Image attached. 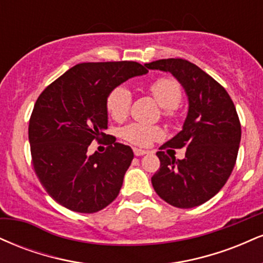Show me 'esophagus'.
Instances as JSON below:
<instances>
[{"instance_id": "1", "label": "esophagus", "mask_w": 263, "mask_h": 263, "mask_svg": "<svg viewBox=\"0 0 263 263\" xmlns=\"http://www.w3.org/2000/svg\"><path fill=\"white\" fill-rule=\"evenodd\" d=\"M134 153L136 157H140V156H144L148 153V151H144V149H140V148H134Z\"/></svg>"}]
</instances>
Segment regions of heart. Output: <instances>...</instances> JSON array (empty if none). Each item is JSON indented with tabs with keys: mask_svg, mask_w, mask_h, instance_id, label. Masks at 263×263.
Returning a JSON list of instances; mask_svg holds the SVG:
<instances>
[{
	"mask_svg": "<svg viewBox=\"0 0 263 263\" xmlns=\"http://www.w3.org/2000/svg\"><path fill=\"white\" fill-rule=\"evenodd\" d=\"M149 91L153 99L163 107L165 116H172L174 108L182 101V87L173 78H159L149 85ZM132 102V93L126 86H117L108 93L106 107L114 120L121 121L127 116ZM122 137L136 146L146 147L152 141L158 140L163 136V131L158 126L144 125V123H131L121 131Z\"/></svg>",
	"mask_w": 263,
	"mask_h": 263,
	"instance_id": "obj_1",
	"label": "heart"
}]
</instances>
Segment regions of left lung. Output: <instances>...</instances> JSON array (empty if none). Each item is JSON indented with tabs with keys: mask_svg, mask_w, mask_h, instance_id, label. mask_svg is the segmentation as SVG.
Here are the masks:
<instances>
[{
	"mask_svg": "<svg viewBox=\"0 0 263 263\" xmlns=\"http://www.w3.org/2000/svg\"><path fill=\"white\" fill-rule=\"evenodd\" d=\"M144 66L171 73L188 98L182 131L159 148L168 152L186 147L185 157L176 159L157 152L161 168L152 185L173 206H198L218 194L234 170L241 141L236 108L224 87L188 60L161 59Z\"/></svg>",
	"mask_w": 263,
	"mask_h": 263,
	"instance_id": "1",
	"label": "left lung"
}]
</instances>
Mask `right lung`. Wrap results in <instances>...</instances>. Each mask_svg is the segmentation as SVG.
Segmentation results:
<instances>
[{
	"instance_id": "1",
	"label": "right lung",
	"mask_w": 263,
	"mask_h": 263,
	"mask_svg": "<svg viewBox=\"0 0 263 263\" xmlns=\"http://www.w3.org/2000/svg\"><path fill=\"white\" fill-rule=\"evenodd\" d=\"M148 73L136 62L83 63L39 95L29 120L33 167L57 203L77 213L104 209L119 195L134 159L131 147L111 143L87 155L93 140L107 138L106 99L115 87Z\"/></svg>"
}]
</instances>
